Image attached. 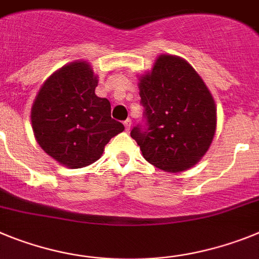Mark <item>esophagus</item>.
<instances>
[{"instance_id": "obj_1", "label": "esophagus", "mask_w": 259, "mask_h": 259, "mask_svg": "<svg viewBox=\"0 0 259 259\" xmlns=\"http://www.w3.org/2000/svg\"><path fill=\"white\" fill-rule=\"evenodd\" d=\"M123 125H125V129H126V132H129L130 127H132V120H130V118H127V120L123 122Z\"/></svg>"}]
</instances>
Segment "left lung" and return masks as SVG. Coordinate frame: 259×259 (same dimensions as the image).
<instances>
[{
    "mask_svg": "<svg viewBox=\"0 0 259 259\" xmlns=\"http://www.w3.org/2000/svg\"><path fill=\"white\" fill-rule=\"evenodd\" d=\"M139 96L147 130L130 136L143 157L164 172L194 167L210 148L217 132V104L206 83L186 60L160 55L139 76Z\"/></svg>",
    "mask_w": 259,
    "mask_h": 259,
    "instance_id": "1",
    "label": "left lung"
}]
</instances>
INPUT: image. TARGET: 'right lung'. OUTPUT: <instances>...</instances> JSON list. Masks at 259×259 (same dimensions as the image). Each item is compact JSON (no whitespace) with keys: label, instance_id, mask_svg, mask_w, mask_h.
<instances>
[{"label":"right lung","instance_id":"right-lung-1","mask_svg":"<svg viewBox=\"0 0 259 259\" xmlns=\"http://www.w3.org/2000/svg\"><path fill=\"white\" fill-rule=\"evenodd\" d=\"M99 76L87 61H74L51 74L40 87L31 125L36 142L71 169L95 163L123 125L111 117V103L95 94Z\"/></svg>","mask_w":259,"mask_h":259}]
</instances>
